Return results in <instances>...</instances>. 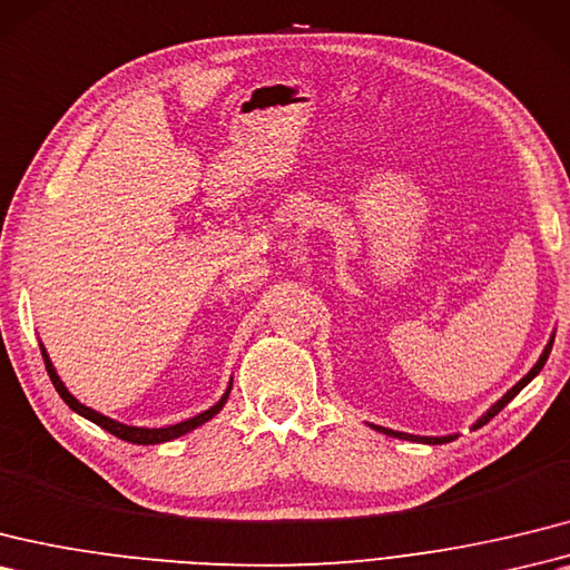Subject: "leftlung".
<instances>
[{
    "mask_svg": "<svg viewBox=\"0 0 570 570\" xmlns=\"http://www.w3.org/2000/svg\"><path fill=\"white\" fill-rule=\"evenodd\" d=\"M551 345H553V335L549 337V342H547V347H544V352H541L539 354V360H537V364L532 366V368H529V372L518 381V383H514V386L505 393V395H502V399H498L491 407H488L485 410V413L479 417V420H475L473 422V430H479V428H483L485 425V422H491L498 413H500V410L502 407H505L512 399H514V395H518L524 386H527V383L529 381H532L534 376H539V372H541V368H544V364H547V360H549V352H551ZM368 428H372V430H376V432H381V434H386V436H399V440H405V442H417V444H446V442H454L456 440V432L454 434H442V436H422V434H410V432H399V430H389V428H381V425H372V422H368Z\"/></svg>",
    "mask_w": 570,
    "mask_h": 570,
    "instance_id": "1",
    "label": "left lung"
}]
</instances>
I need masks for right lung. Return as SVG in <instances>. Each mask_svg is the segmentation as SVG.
<instances>
[{"mask_svg":"<svg viewBox=\"0 0 570 570\" xmlns=\"http://www.w3.org/2000/svg\"><path fill=\"white\" fill-rule=\"evenodd\" d=\"M41 352H43V362H46V368H48V376H50V381H52V386H56V391L60 393V399L70 405V410H75L77 415L87 417L89 422H95V425H99L101 430L111 432L114 436H118V440H126V442H130V444H163V442L177 440V436L187 434V432H191V430H196V428H202L204 422L214 420V417L220 413L225 401H228L230 389H233V376H230L228 389H225V393L220 395V401H218L216 405H210L208 410H204V413H198V415H194V417H189V420L177 422V425H167V428H136V425H126V422H118V420H114V417H109V415H104V413H99V410H91V407L85 405V403H79V401L75 399V395L68 391V386H65L62 379L58 376L56 366H52L50 356H48V350L43 347V342H41Z\"/></svg>","mask_w":570,"mask_h":570,"instance_id":"1","label":"right lung"}]
</instances>
